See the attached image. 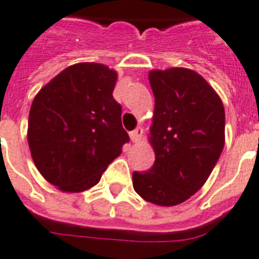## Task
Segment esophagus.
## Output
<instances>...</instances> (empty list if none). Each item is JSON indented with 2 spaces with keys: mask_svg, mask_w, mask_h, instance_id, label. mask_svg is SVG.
Masks as SVG:
<instances>
[{
  "mask_svg": "<svg viewBox=\"0 0 259 259\" xmlns=\"http://www.w3.org/2000/svg\"><path fill=\"white\" fill-rule=\"evenodd\" d=\"M142 136H143V128L142 127H138L135 128L134 131L130 132V138L134 143H139L142 140Z\"/></svg>",
  "mask_w": 259,
  "mask_h": 259,
  "instance_id": "34e87169",
  "label": "esophagus"
}]
</instances>
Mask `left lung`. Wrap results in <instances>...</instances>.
Wrapping results in <instances>:
<instances>
[{
	"label": "left lung",
	"instance_id": "obj_1",
	"mask_svg": "<svg viewBox=\"0 0 259 259\" xmlns=\"http://www.w3.org/2000/svg\"><path fill=\"white\" fill-rule=\"evenodd\" d=\"M155 96L150 142L155 163L132 174L135 191L158 206H177L210 177L225 146V108L199 73L187 68L151 71Z\"/></svg>",
	"mask_w": 259,
	"mask_h": 259
}]
</instances>
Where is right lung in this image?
Returning <instances> with one entry per match:
<instances>
[{"mask_svg":"<svg viewBox=\"0 0 259 259\" xmlns=\"http://www.w3.org/2000/svg\"><path fill=\"white\" fill-rule=\"evenodd\" d=\"M117 73L103 64L64 69L36 95L28 121V143L37 169L64 192L99 183L130 136L121 105L112 96Z\"/></svg>","mask_w":259,"mask_h":259,"instance_id":"1","label":"right lung"}]
</instances>
